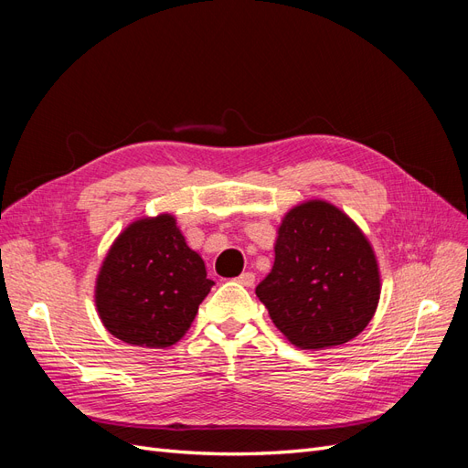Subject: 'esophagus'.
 Wrapping results in <instances>:
<instances>
[{
	"instance_id": "obj_1",
	"label": "esophagus",
	"mask_w": 468,
	"mask_h": 468,
	"mask_svg": "<svg viewBox=\"0 0 468 468\" xmlns=\"http://www.w3.org/2000/svg\"><path fill=\"white\" fill-rule=\"evenodd\" d=\"M238 282L244 287H253V282H256V275H253L251 271H246L238 277Z\"/></svg>"
}]
</instances>
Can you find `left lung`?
I'll return each mask as SVG.
<instances>
[{
  "label": "left lung",
  "instance_id": "left-lung-1",
  "mask_svg": "<svg viewBox=\"0 0 468 468\" xmlns=\"http://www.w3.org/2000/svg\"><path fill=\"white\" fill-rule=\"evenodd\" d=\"M277 234L273 269L256 294L282 335L303 349L359 335L380 296L375 251L359 226L316 199L291 208Z\"/></svg>",
  "mask_w": 468,
  "mask_h": 468
}]
</instances>
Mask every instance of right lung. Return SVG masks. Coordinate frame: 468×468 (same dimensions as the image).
<instances>
[{"label":"right lung","mask_w":468,"mask_h":468,"mask_svg":"<svg viewBox=\"0 0 468 468\" xmlns=\"http://www.w3.org/2000/svg\"><path fill=\"white\" fill-rule=\"evenodd\" d=\"M215 281L172 215L140 218L121 232L97 275L95 306L124 344L169 347L186 335Z\"/></svg>","instance_id":"1"}]
</instances>
